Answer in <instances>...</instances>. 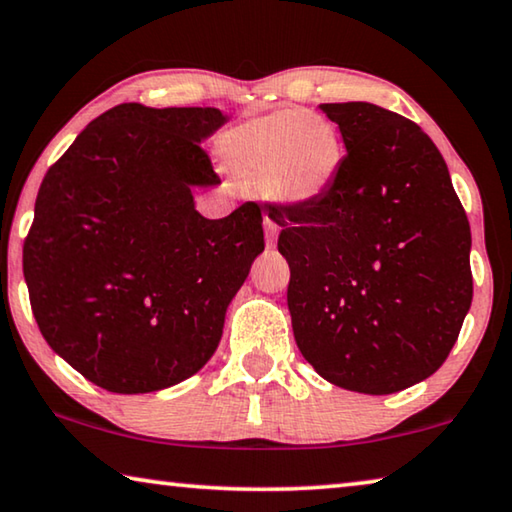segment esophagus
Wrapping results in <instances>:
<instances>
[{
    "label": "esophagus",
    "instance_id": "obj_1",
    "mask_svg": "<svg viewBox=\"0 0 512 512\" xmlns=\"http://www.w3.org/2000/svg\"><path fill=\"white\" fill-rule=\"evenodd\" d=\"M278 223L273 221L271 216H264V232H266V243H269V246H273L275 243V239H278Z\"/></svg>",
    "mask_w": 512,
    "mask_h": 512
}]
</instances>
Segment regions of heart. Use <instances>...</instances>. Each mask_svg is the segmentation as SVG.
Returning a JSON list of instances; mask_svg holds the SVG:
<instances>
[{
    "label": "heart",
    "instance_id": "b5f03b06",
    "mask_svg": "<svg viewBox=\"0 0 512 512\" xmlns=\"http://www.w3.org/2000/svg\"><path fill=\"white\" fill-rule=\"evenodd\" d=\"M225 164L273 200L303 205L326 193L342 164V141L326 118L282 109L232 125L221 136Z\"/></svg>",
    "mask_w": 512,
    "mask_h": 512
}]
</instances>
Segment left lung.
I'll return each instance as SVG.
<instances>
[{"label": "left lung", "mask_w": 512, "mask_h": 512, "mask_svg": "<svg viewBox=\"0 0 512 512\" xmlns=\"http://www.w3.org/2000/svg\"><path fill=\"white\" fill-rule=\"evenodd\" d=\"M346 154L303 205H273L303 358L328 383L394 394L442 367L472 305V232L440 150L369 102L321 104Z\"/></svg>", "instance_id": "8db88e82"}]
</instances>
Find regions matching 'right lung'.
I'll use <instances>...</instances> for the list:
<instances>
[{
    "label": "right lung",
    "mask_w": 512,
    "mask_h": 512,
    "mask_svg": "<svg viewBox=\"0 0 512 512\" xmlns=\"http://www.w3.org/2000/svg\"><path fill=\"white\" fill-rule=\"evenodd\" d=\"M223 123L212 107L118 104L43 177L22 248L31 312L97 387L182 383L221 342L227 305L264 250L257 202L218 221L193 207V186L221 182L200 143Z\"/></svg>",
    "instance_id": "obj_1"
}]
</instances>
